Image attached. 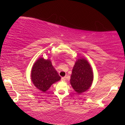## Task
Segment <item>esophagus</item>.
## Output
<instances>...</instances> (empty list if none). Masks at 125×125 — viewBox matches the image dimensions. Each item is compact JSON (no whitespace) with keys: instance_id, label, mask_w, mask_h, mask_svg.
Wrapping results in <instances>:
<instances>
[{"instance_id":"34e87169","label":"esophagus","mask_w":125,"mask_h":125,"mask_svg":"<svg viewBox=\"0 0 125 125\" xmlns=\"http://www.w3.org/2000/svg\"><path fill=\"white\" fill-rule=\"evenodd\" d=\"M66 77H62V81H66Z\"/></svg>"}]
</instances>
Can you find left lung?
Listing matches in <instances>:
<instances>
[{"label":"left lung","instance_id":"8db88e82","mask_svg":"<svg viewBox=\"0 0 125 125\" xmlns=\"http://www.w3.org/2000/svg\"><path fill=\"white\" fill-rule=\"evenodd\" d=\"M94 81L92 68L86 58H78L72 69L70 83L77 94L87 91Z\"/></svg>","mask_w":125,"mask_h":125}]
</instances>
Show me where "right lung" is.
Listing matches in <instances>:
<instances>
[{"label": "right lung", "instance_id": "1", "mask_svg": "<svg viewBox=\"0 0 125 125\" xmlns=\"http://www.w3.org/2000/svg\"><path fill=\"white\" fill-rule=\"evenodd\" d=\"M31 77L34 86L43 92H46L52 84L61 79L51 60L44 59L42 57H40L33 64Z\"/></svg>", "mask_w": 125, "mask_h": 125}]
</instances>
